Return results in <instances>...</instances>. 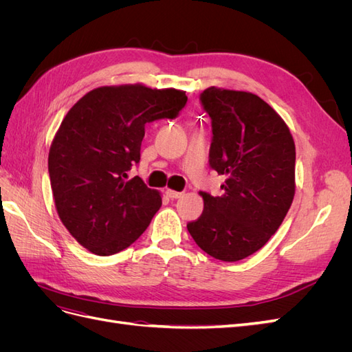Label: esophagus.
<instances>
[{"instance_id":"1","label":"esophagus","mask_w":352,"mask_h":352,"mask_svg":"<svg viewBox=\"0 0 352 352\" xmlns=\"http://www.w3.org/2000/svg\"><path fill=\"white\" fill-rule=\"evenodd\" d=\"M166 195L170 198V199H176V198H180L184 195V192H177V190H172V189H167L166 190Z\"/></svg>"}]
</instances>
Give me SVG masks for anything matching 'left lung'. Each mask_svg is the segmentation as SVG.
<instances>
[{
    "instance_id": "left-lung-1",
    "label": "left lung",
    "mask_w": 352,
    "mask_h": 352,
    "mask_svg": "<svg viewBox=\"0 0 352 352\" xmlns=\"http://www.w3.org/2000/svg\"><path fill=\"white\" fill-rule=\"evenodd\" d=\"M211 119L208 163L221 195L199 192L204 211L188 223L198 247L221 261L263 248L295 195V144L282 117L257 95L211 87L199 95Z\"/></svg>"
}]
</instances>
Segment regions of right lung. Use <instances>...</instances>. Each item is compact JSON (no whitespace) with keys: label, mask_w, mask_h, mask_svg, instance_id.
Masks as SVG:
<instances>
[{"label":"right lung","mask_w":352,"mask_h":352,"mask_svg":"<svg viewBox=\"0 0 352 352\" xmlns=\"http://www.w3.org/2000/svg\"><path fill=\"white\" fill-rule=\"evenodd\" d=\"M188 97L177 89L120 85L92 89L63 119L50 148L48 173L60 220L97 255L120 252L140 238L162 197L141 177L145 124L176 119Z\"/></svg>","instance_id":"right-lung-1"}]
</instances>
